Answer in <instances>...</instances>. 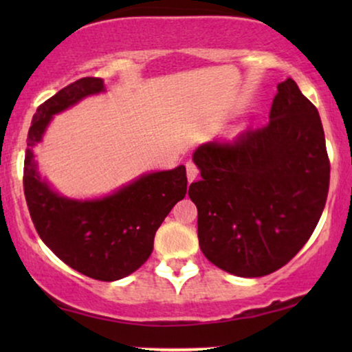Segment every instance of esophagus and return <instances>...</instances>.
Returning <instances> with one entry per match:
<instances>
[{
  "mask_svg": "<svg viewBox=\"0 0 352 352\" xmlns=\"http://www.w3.org/2000/svg\"><path fill=\"white\" fill-rule=\"evenodd\" d=\"M186 170H187V179H189V182L195 181V177L199 176V168H197L195 163L194 162H187Z\"/></svg>",
  "mask_w": 352,
  "mask_h": 352,
  "instance_id": "esophagus-1",
  "label": "esophagus"
}]
</instances>
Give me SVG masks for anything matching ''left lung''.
Here are the masks:
<instances>
[{
	"label": "left lung",
	"instance_id": "1",
	"mask_svg": "<svg viewBox=\"0 0 352 352\" xmlns=\"http://www.w3.org/2000/svg\"><path fill=\"white\" fill-rule=\"evenodd\" d=\"M201 179L189 186L208 261L239 277L267 276L314 232L330 182L319 112L292 78L277 85L266 126L194 152Z\"/></svg>",
	"mask_w": 352,
	"mask_h": 352
}]
</instances>
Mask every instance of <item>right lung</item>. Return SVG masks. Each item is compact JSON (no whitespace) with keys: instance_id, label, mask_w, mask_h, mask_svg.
Returning <instances> with one entry per match:
<instances>
[{"instance_id":"obj_1","label":"right lung","mask_w":352,"mask_h":352,"mask_svg":"<svg viewBox=\"0 0 352 352\" xmlns=\"http://www.w3.org/2000/svg\"><path fill=\"white\" fill-rule=\"evenodd\" d=\"M102 91V80L86 76L36 109L27 138L23 192L46 247L75 271L96 280L113 282L133 274L151 256L157 229L186 197L187 176L184 165L147 173L94 200L67 199L41 179L33 147L41 142L52 117Z\"/></svg>"}]
</instances>
